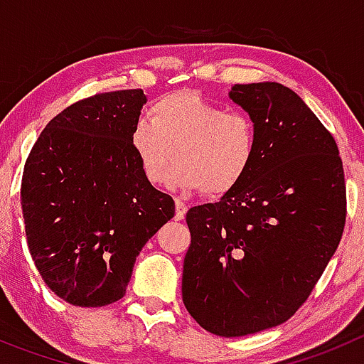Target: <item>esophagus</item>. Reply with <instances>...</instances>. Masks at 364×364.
<instances>
[{"label":"esophagus","instance_id":"obj_1","mask_svg":"<svg viewBox=\"0 0 364 364\" xmlns=\"http://www.w3.org/2000/svg\"><path fill=\"white\" fill-rule=\"evenodd\" d=\"M186 213H188V208H186L184 202L176 200L175 202V220H184Z\"/></svg>","mask_w":364,"mask_h":364}]
</instances>
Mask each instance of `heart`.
Masks as SVG:
<instances>
[{
    "label": "heart",
    "mask_w": 364,
    "mask_h": 364,
    "mask_svg": "<svg viewBox=\"0 0 364 364\" xmlns=\"http://www.w3.org/2000/svg\"><path fill=\"white\" fill-rule=\"evenodd\" d=\"M131 147L149 184H162L175 160L169 188L200 189L205 197L218 198L233 191L252 169L257 129L246 112L226 111L200 92L178 91L156 100L149 120L134 124Z\"/></svg>",
    "instance_id": "heart-1"
}]
</instances>
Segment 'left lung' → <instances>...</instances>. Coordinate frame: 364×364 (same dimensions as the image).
Instances as JSON below:
<instances>
[{"label":"left lung","instance_id":"8db88e82","mask_svg":"<svg viewBox=\"0 0 364 364\" xmlns=\"http://www.w3.org/2000/svg\"><path fill=\"white\" fill-rule=\"evenodd\" d=\"M230 98L255 124V160L233 191L186 215L182 301L204 330L240 337L306 301L339 246L346 188L336 140L291 89L237 83Z\"/></svg>","mask_w":364,"mask_h":364}]
</instances>
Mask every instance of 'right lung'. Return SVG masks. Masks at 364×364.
Instances as JSON below:
<instances>
[{
    "label": "right lung",
    "instance_id": "right-lung-1",
    "mask_svg": "<svg viewBox=\"0 0 364 364\" xmlns=\"http://www.w3.org/2000/svg\"><path fill=\"white\" fill-rule=\"evenodd\" d=\"M146 102L142 89L80 100L47 124L25 162L28 252L45 284L74 306L124 297L138 253L175 215L131 147Z\"/></svg>",
    "mask_w": 364,
    "mask_h": 364
}]
</instances>
